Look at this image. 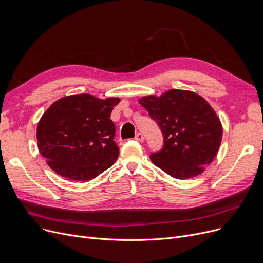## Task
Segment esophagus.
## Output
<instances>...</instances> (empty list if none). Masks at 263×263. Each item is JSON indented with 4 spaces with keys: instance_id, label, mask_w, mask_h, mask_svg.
<instances>
[{
    "instance_id": "1",
    "label": "esophagus",
    "mask_w": 263,
    "mask_h": 263,
    "mask_svg": "<svg viewBox=\"0 0 263 263\" xmlns=\"http://www.w3.org/2000/svg\"><path fill=\"white\" fill-rule=\"evenodd\" d=\"M134 139H135L137 142H144V141H145V137H144V135H143L142 133H137V134L135 135Z\"/></svg>"
}]
</instances>
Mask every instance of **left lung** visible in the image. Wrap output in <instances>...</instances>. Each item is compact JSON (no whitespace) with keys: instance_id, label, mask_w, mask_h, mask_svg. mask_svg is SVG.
<instances>
[{"instance_id":"8db88e82","label":"left lung","mask_w":263,"mask_h":263,"mask_svg":"<svg viewBox=\"0 0 263 263\" xmlns=\"http://www.w3.org/2000/svg\"><path fill=\"white\" fill-rule=\"evenodd\" d=\"M139 102L163 133V148L150 156L156 166L177 179L203 173L216 157L223 135L211 105L196 92L180 89L146 96Z\"/></svg>"}]
</instances>
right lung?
Returning a JSON list of instances; mask_svg holds the SVG:
<instances>
[{
  "label": "right lung",
  "instance_id": "right-lung-1",
  "mask_svg": "<svg viewBox=\"0 0 263 263\" xmlns=\"http://www.w3.org/2000/svg\"><path fill=\"white\" fill-rule=\"evenodd\" d=\"M119 101L79 93L59 99L46 110L37 126L38 150L55 173L88 181L112 166L119 148L109 117Z\"/></svg>",
  "mask_w": 263,
  "mask_h": 263
}]
</instances>
